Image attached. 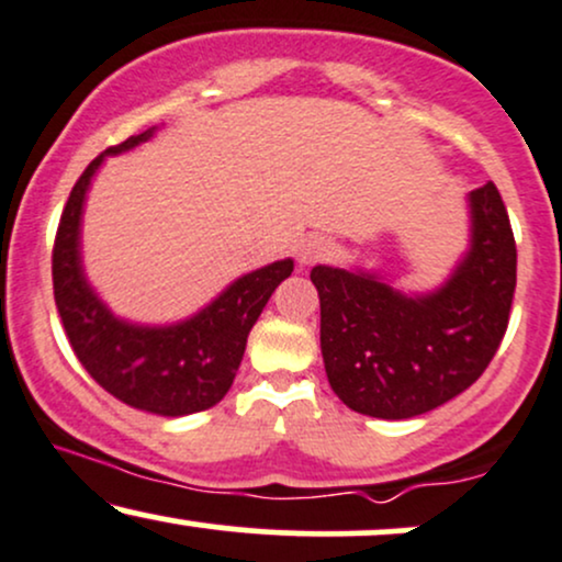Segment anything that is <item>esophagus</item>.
Segmentation results:
<instances>
[{"mask_svg": "<svg viewBox=\"0 0 562 562\" xmlns=\"http://www.w3.org/2000/svg\"><path fill=\"white\" fill-rule=\"evenodd\" d=\"M333 250H335V245H333L330 237H325V235H306L299 243V248H295V259H299L301 267H308V263L327 259V256H330Z\"/></svg>", "mask_w": 562, "mask_h": 562, "instance_id": "esophagus-1", "label": "esophagus"}]
</instances>
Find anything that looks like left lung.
<instances>
[{"instance_id": "left-lung-1", "label": "left lung", "mask_w": 562, "mask_h": 562, "mask_svg": "<svg viewBox=\"0 0 562 562\" xmlns=\"http://www.w3.org/2000/svg\"><path fill=\"white\" fill-rule=\"evenodd\" d=\"M465 203L468 248L441 285L406 290L359 263L312 269L322 362L348 409L409 420L460 396L492 362L507 330L518 254L492 182Z\"/></svg>"}]
</instances>
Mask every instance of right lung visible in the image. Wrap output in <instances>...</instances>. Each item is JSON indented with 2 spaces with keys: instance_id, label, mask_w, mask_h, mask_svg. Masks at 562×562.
Listing matches in <instances>:
<instances>
[{
  "instance_id": "right-lung-1",
  "label": "right lung",
  "mask_w": 562,
  "mask_h": 562,
  "mask_svg": "<svg viewBox=\"0 0 562 562\" xmlns=\"http://www.w3.org/2000/svg\"><path fill=\"white\" fill-rule=\"evenodd\" d=\"M160 126L134 134L97 156L70 190L53 250L55 303L70 346L108 393L134 409L160 417H184L222 402L243 362L248 333L293 272V259H280L232 280L216 299L190 317L164 325L115 314L83 269L81 227L87 195L105 158L145 145Z\"/></svg>"
}]
</instances>
